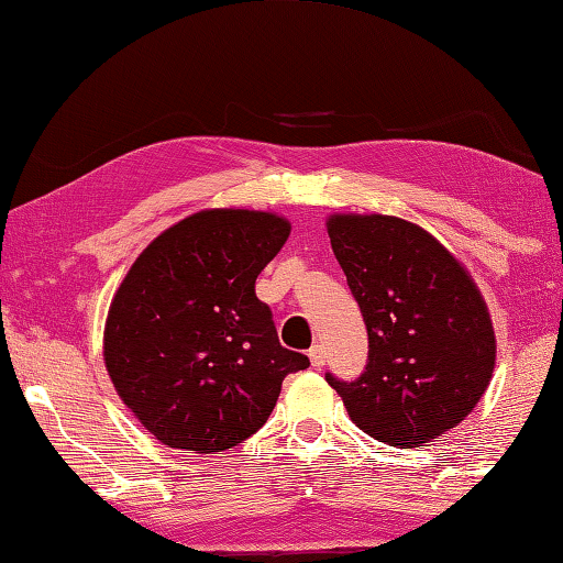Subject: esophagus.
<instances>
[{
	"instance_id": "obj_1",
	"label": "esophagus",
	"mask_w": 563,
	"mask_h": 563,
	"mask_svg": "<svg viewBox=\"0 0 563 563\" xmlns=\"http://www.w3.org/2000/svg\"><path fill=\"white\" fill-rule=\"evenodd\" d=\"M310 361H312V366H314V368H322V366H324V361H327V351H324V346H322V344H314V346L310 349Z\"/></svg>"
}]
</instances>
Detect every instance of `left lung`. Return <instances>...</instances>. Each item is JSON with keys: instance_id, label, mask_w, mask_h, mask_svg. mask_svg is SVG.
I'll use <instances>...</instances> for the list:
<instances>
[{"instance_id": "1", "label": "left lung", "mask_w": 563, "mask_h": 563, "mask_svg": "<svg viewBox=\"0 0 563 563\" xmlns=\"http://www.w3.org/2000/svg\"><path fill=\"white\" fill-rule=\"evenodd\" d=\"M334 256L361 307L368 361L356 380L327 373L358 429L412 449L476 407L495 366L488 307L464 266L417 224L334 214Z\"/></svg>"}]
</instances>
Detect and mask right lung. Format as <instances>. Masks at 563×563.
Instances as JSON below:
<instances>
[{"label":"right lung","mask_w":563,"mask_h":563,"mask_svg":"<svg viewBox=\"0 0 563 563\" xmlns=\"http://www.w3.org/2000/svg\"><path fill=\"white\" fill-rule=\"evenodd\" d=\"M290 236L283 217L207 209L153 241L109 307L104 363L148 432L195 454L266 424L285 376L310 358L280 346L256 278Z\"/></svg>","instance_id":"1"}]
</instances>
